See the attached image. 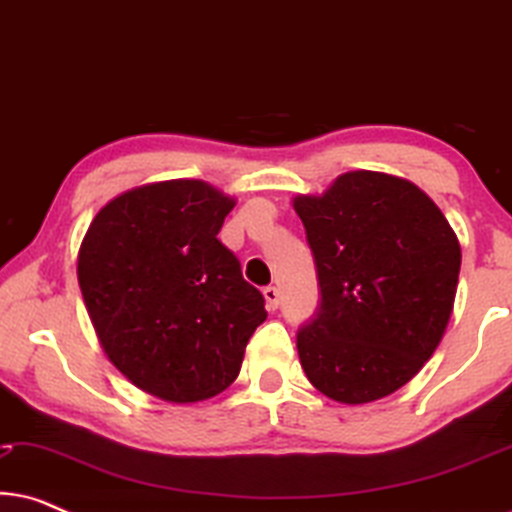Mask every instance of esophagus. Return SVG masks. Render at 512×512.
I'll return each mask as SVG.
<instances>
[{"label":"esophagus","mask_w":512,"mask_h":512,"mask_svg":"<svg viewBox=\"0 0 512 512\" xmlns=\"http://www.w3.org/2000/svg\"><path fill=\"white\" fill-rule=\"evenodd\" d=\"M263 296H265V303H268L270 310H277V307H279V289H277V286H265Z\"/></svg>","instance_id":"obj_1"}]
</instances>
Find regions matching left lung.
I'll use <instances>...</instances> for the list:
<instances>
[{
	"mask_svg": "<svg viewBox=\"0 0 512 512\" xmlns=\"http://www.w3.org/2000/svg\"><path fill=\"white\" fill-rule=\"evenodd\" d=\"M319 305L296 335L321 394L359 405L394 394L436 352L457 293V235L429 195L380 172H347L298 195Z\"/></svg>",
	"mask_w": 512,
	"mask_h": 512,
	"instance_id": "1",
	"label": "left lung"
}]
</instances>
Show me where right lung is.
<instances>
[{"label":"right lung","instance_id":"obj_1","mask_svg":"<svg viewBox=\"0 0 512 512\" xmlns=\"http://www.w3.org/2000/svg\"><path fill=\"white\" fill-rule=\"evenodd\" d=\"M235 202L174 179L118 195L90 223L79 284L111 363L139 389L195 403L235 382L265 312L219 230Z\"/></svg>","mask_w":512,"mask_h":512}]
</instances>
